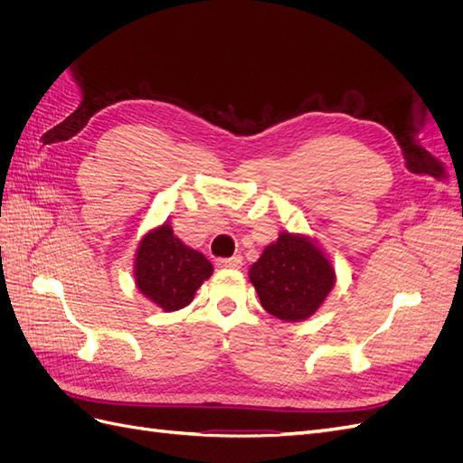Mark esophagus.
Returning a JSON list of instances; mask_svg holds the SVG:
<instances>
[{
	"instance_id": "obj_1",
	"label": "esophagus",
	"mask_w": 463,
	"mask_h": 463,
	"mask_svg": "<svg viewBox=\"0 0 463 463\" xmlns=\"http://www.w3.org/2000/svg\"><path fill=\"white\" fill-rule=\"evenodd\" d=\"M218 269H230V270H237L241 269L243 259L241 257H232V259H220L218 262Z\"/></svg>"
}]
</instances>
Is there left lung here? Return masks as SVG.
<instances>
[{"label":"left lung","mask_w":463,"mask_h":463,"mask_svg":"<svg viewBox=\"0 0 463 463\" xmlns=\"http://www.w3.org/2000/svg\"><path fill=\"white\" fill-rule=\"evenodd\" d=\"M249 279L266 313L284 322H301L326 301L335 270L311 235L282 232L250 264Z\"/></svg>","instance_id":"1"}]
</instances>
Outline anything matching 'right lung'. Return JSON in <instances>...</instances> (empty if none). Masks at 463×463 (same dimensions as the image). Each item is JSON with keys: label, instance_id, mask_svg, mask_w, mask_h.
<instances>
[{"label": "right lung", "instance_id": "obj_1", "mask_svg": "<svg viewBox=\"0 0 463 463\" xmlns=\"http://www.w3.org/2000/svg\"><path fill=\"white\" fill-rule=\"evenodd\" d=\"M213 272L210 260L174 233L170 220L148 230L135 250V286L164 313L187 307Z\"/></svg>", "mask_w": 463, "mask_h": 463}]
</instances>
